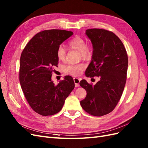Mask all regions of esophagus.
I'll return each instance as SVG.
<instances>
[{"mask_svg":"<svg viewBox=\"0 0 148 148\" xmlns=\"http://www.w3.org/2000/svg\"><path fill=\"white\" fill-rule=\"evenodd\" d=\"M73 80H74V82H75V87H78L79 86V82H80V79L79 78H73Z\"/></svg>","mask_w":148,"mask_h":148,"instance_id":"34e87169","label":"esophagus"}]
</instances>
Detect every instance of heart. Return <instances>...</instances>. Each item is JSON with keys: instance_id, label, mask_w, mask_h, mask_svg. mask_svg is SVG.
<instances>
[{"instance_id": "1", "label": "heart", "mask_w": 148, "mask_h": 148, "mask_svg": "<svg viewBox=\"0 0 148 148\" xmlns=\"http://www.w3.org/2000/svg\"><path fill=\"white\" fill-rule=\"evenodd\" d=\"M69 46L70 49L79 51L80 57L83 59H88L90 56V51L86 46L85 40L79 36L75 37L69 42ZM66 54V51L65 47L62 45L59 46L57 50V56L59 60H64ZM85 65L79 64L77 65H70L65 67V72L70 75L77 76L81 73L82 70L84 69Z\"/></svg>"}]
</instances>
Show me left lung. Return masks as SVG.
Returning a JSON list of instances; mask_svg holds the SVG:
<instances>
[{
  "label": "left lung",
  "mask_w": 148,
  "mask_h": 148,
  "mask_svg": "<svg viewBox=\"0 0 148 148\" xmlns=\"http://www.w3.org/2000/svg\"><path fill=\"white\" fill-rule=\"evenodd\" d=\"M85 34L93 49L85 75L100 77V80L94 86L85 79L79 82L87 93L80 104L88 114L101 117L111 112L122 96L127 80L128 56L122 42L111 31L94 28L87 29Z\"/></svg>",
  "instance_id": "left-lung-1"
}]
</instances>
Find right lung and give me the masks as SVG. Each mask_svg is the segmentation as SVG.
I'll return each mask as SVG.
<instances>
[{"label": "right lung", "mask_w": 148, "mask_h": 148, "mask_svg": "<svg viewBox=\"0 0 148 148\" xmlns=\"http://www.w3.org/2000/svg\"><path fill=\"white\" fill-rule=\"evenodd\" d=\"M73 34L71 31L50 29L33 37L21 53L19 78L28 104L36 112L52 115L59 112L75 88L73 78L65 76L56 85L52 81L53 67L57 66V48Z\"/></svg>", "instance_id": "right-lung-1"}]
</instances>
